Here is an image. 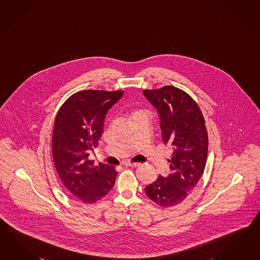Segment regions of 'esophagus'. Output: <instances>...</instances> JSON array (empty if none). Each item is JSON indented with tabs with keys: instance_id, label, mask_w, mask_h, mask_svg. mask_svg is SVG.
<instances>
[{
	"instance_id": "1",
	"label": "esophagus",
	"mask_w": 260,
	"mask_h": 260,
	"mask_svg": "<svg viewBox=\"0 0 260 260\" xmlns=\"http://www.w3.org/2000/svg\"><path fill=\"white\" fill-rule=\"evenodd\" d=\"M124 165H125V166H127V167L136 168L138 167V166H140V163H132V162H126Z\"/></svg>"
}]
</instances>
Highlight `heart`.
<instances>
[{
  "label": "heart",
  "instance_id": "b5f03b06",
  "mask_svg": "<svg viewBox=\"0 0 260 260\" xmlns=\"http://www.w3.org/2000/svg\"><path fill=\"white\" fill-rule=\"evenodd\" d=\"M139 114H146L144 111H142V110H139V111H136L135 113H134V115H139ZM133 115V116H134Z\"/></svg>",
  "mask_w": 260,
  "mask_h": 260
}]
</instances>
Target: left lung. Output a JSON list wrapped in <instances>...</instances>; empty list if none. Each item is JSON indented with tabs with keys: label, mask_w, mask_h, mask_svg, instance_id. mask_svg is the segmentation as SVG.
I'll use <instances>...</instances> for the list:
<instances>
[{
	"label": "left lung",
	"mask_w": 260,
	"mask_h": 260,
	"mask_svg": "<svg viewBox=\"0 0 260 260\" xmlns=\"http://www.w3.org/2000/svg\"><path fill=\"white\" fill-rule=\"evenodd\" d=\"M144 95L157 110L161 138L173 148L171 174L159 175L144 191L161 207H173L185 200L202 178L208 154V133L202 111L184 90L165 86L145 89Z\"/></svg>",
	"instance_id": "left-lung-1"
}]
</instances>
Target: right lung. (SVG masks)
<instances>
[{"label": "right lung", "mask_w": 260, "mask_h": 260, "mask_svg": "<svg viewBox=\"0 0 260 260\" xmlns=\"http://www.w3.org/2000/svg\"><path fill=\"white\" fill-rule=\"evenodd\" d=\"M122 90H83L73 94L58 110L52 137L54 164L64 187L81 202L91 204L106 196L116 182L114 166L88 158L104 133L108 110Z\"/></svg>", "instance_id": "obj_1"}]
</instances>
